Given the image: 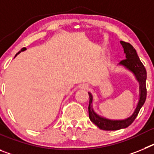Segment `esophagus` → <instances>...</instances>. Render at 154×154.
<instances>
[{
    "instance_id": "esophagus-1",
    "label": "esophagus",
    "mask_w": 154,
    "mask_h": 154,
    "mask_svg": "<svg viewBox=\"0 0 154 154\" xmlns=\"http://www.w3.org/2000/svg\"><path fill=\"white\" fill-rule=\"evenodd\" d=\"M79 87L80 89H85V90H86V89H89V86L88 84H82V85H80Z\"/></svg>"
}]
</instances>
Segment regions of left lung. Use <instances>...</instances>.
I'll use <instances>...</instances> for the list:
<instances>
[{
	"mask_svg": "<svg viewBox=\"0 0 154 154\" xmlns=\"http://www.w3.org/2000/svg\"><path fill=\"white\" fill-rule=\"evenodd\" d=\"M120 44L122 45L126 54V59L122 60L118 65H121L131 72L136 79L139 82V101L136 107L134 112L130 116L124 119H109L99 116L96 113L92 107V101L93 96L90 92H88L89 96V119L92 123L98 126L100 130H118L120 129H124L128 127L138 115L139 112L144 103L146 101V71L144 65L141 62L137 55L135 48L130 44L126 42L121 41Z\"/></svg>",
	"mask_w": 154,
	"mask_h": 154,
	"instance_id": "1",
	"label": "left lung"
}]
</instances>
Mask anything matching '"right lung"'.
I'll return each mask as SVG.
<instances>
[{"label":"right lung","mask_w":154,"mask_h":154,"mask_svg":"<svg viewBox=\"0 0 154 154\" xmlns=\"http://www.w3.org/2000/svg\"><path fill=\"white\" fill-rule=\"evenodd\" d=\"M25 50H26V48H21V51H18V53H17V54H16V55H15V56H17V55H18L19 53H21V51H25Z\"/></svg>","instance_id":"1"}]
</instances>
